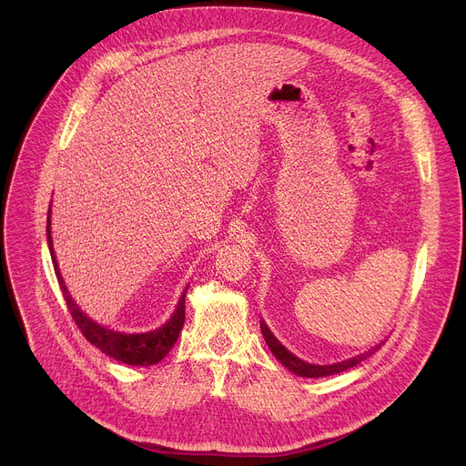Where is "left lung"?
Returning <instances> with one entry per match:
<instances>
[{"mask_svg":"<svg viewBox=\"0 0 466 466\" xmlns=\"http://www.w3.org/2000/svg\"><path fill=\"white\" fill-rule=\"evenodd\" d=\"M261 328V334H263V339L265 343H268V347L271 349V352L275 354V358L284 365L288 367L291 372L299 374V376H304V378H322V376H331V374H338V372H343L347 369H352L356 367L358 363H361L363 360H367L369 356H372L380 347L358 356V358H352V360H347L343 363H338V365H311V363H306L302 360H299L297 356H293L286 347L280 345V341L271 334V329L268 328V324H265L261 320L259 324Z\"/></svg>","mask_w":466,"mask_h":466,"instance_id":"8db88e82","label":"left lung"}]
</instances>
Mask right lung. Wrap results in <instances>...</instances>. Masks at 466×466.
I'll list each match as a JSON object with an SVG mask.
<instances>
[{
	"label": "right lung",
	"instance_id": "add662e5",
	"mask_svg": "<svg viewBox=\"0 0 466 466\" xmlns=\"http://www.w3.org/2000/svg\"><path fill=\"white\" fill-rule=\"evenodd\" d=\"M49 212H47V245H49V252H51V259H53V268H55V275L56 280L60 284L62 295L66 304H68V309L77 324V328L81 329V334L101 352H105L106 356L127 363V365H155L158 363L162 358H166V354L171 350V347L177 343L180 329L184 326V319H186V291L184 289L178 306L173 313V317L167 320V324H164L160 329L149 331V334H119V331L103 328L101 324L94 322L90 317H86L79 306L74 302V299L70 297L68 289L64 286V280L58 273V265L55 259V252H53V245H51V228H49Z\"/></svg>",
	"mask_w": 466,
	"mask_h": 466
}]
</instances>
